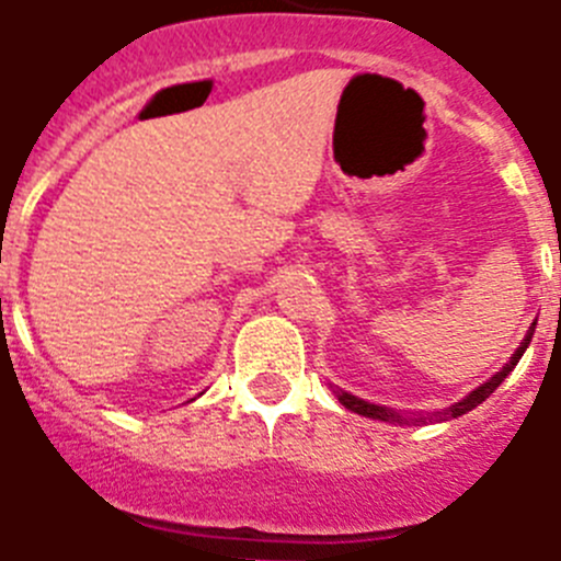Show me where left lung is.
Returning a JSON list of instances; mask_svg holds the SVG:
<instances>
[{"instance_id":"obj_1","label":"left lung","mask_w":561,"mask_h":561,"mask_svg":"<svg viewBox=\"0 0 561 561\" xmlns=\"http://www.w3.org/2000/svg\"><path fill=\"white\" fill-rule=\"evenodd\" d=\"M535 324H537V322H535ZM535 324H531V328H529V333H526V339L520 341V346H517V350H515V355H512V360H510V364L504 366V369L499 371V375H493V377H490V380L484 382V386H479L477 391H471V393H468V397L462 399V402L451 404V408L446 410L444 415H437V419H457V415L468 413V410H473V408H477V404H482L484 399H488L490 393H493L495 388H499L501 382H504V377L510 375V371L515 369V366H517V360H520V355H524V352H526V346H529L531 335H535ZM339 402L344 404L346 410H352V413H357V415H366V419H380V421H397V424H408V419H404V415L393 413V410H386V408H380V404L364 402V399L352 397V393H344V391H339ZM415 421H419V419H415Z\"/></svg>"}]
</instances>
